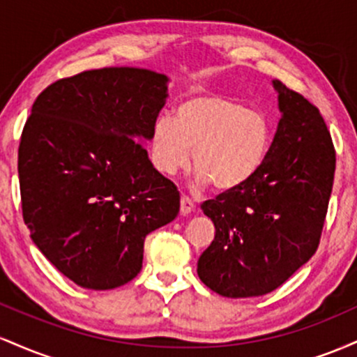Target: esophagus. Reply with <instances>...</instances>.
Wrapping results in <instances>:
<instances>
[{"mask_svg": "<svg viewBox=\"0 0 357 357\" xmlns=\"http://www.w3.org/2000/svg\"><path fill=\"white\" fill-rule=\"evenodd\" d=\"M195 210V203L186 195H181V215H190Z\"/></svg>", "mask_w": 357, "mask_h": 357, "instance_id": "34e87169", "label": "esophagus"}]
</instances>
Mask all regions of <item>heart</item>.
<instances>
[{
    "label": "heart",
    "instance_id": "heart-1",
    "mask_svg": "<svg viewBox=\"0 0 357 357\" xmlns=\"http://www.w3.org/2000/svg\"><path fill=\"white\" fill-rule=\"evenodd\" d=\"M272 126L260 110L215 93L190 97L162 114L151 132V155L162 174H174L191 161L198 178L218 191L247 184L267 159Z\"/></svg>",
    "mask_w": 357,
    "mask_h": 357
}]
</instances>
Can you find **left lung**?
Returning <instances> with one entry per match:
<instances>
[{
	"label": "left lung",
	"mask_w": 357,
	"mask_h": 357,
	"mask_svg": "<svg viewBox=\"0 0 357 357\" xmlns=\"http://www.w3.org/2000/svg\"><path fill=\"white\" fill-rule=\"evenodd\" d=\"M282 119L264 166L243 186L202 204L215 240L198 277L223 297H258L289 280L321 241L335 171L326 122L302 93L273 82Z\"/></svg>",
	"instance_id": "obj_1"
}]
</instances>
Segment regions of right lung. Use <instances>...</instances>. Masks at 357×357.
Instances as JSON below:
<instances>
[{"instance_id":"1","label":"right lung","mask_w":357,"mask_h":357,"mask_svg":"<svg viewBox=\"0 0 357 357\" xmlns=\"http://www.w3.org/2000/svg\"><path fill=\"white\" fill-rule=\"evenodd\" d=\"M167 77L87 70L36 97L18 147L24 225L77 285L116 289L142 268L144 238L179 213V191L154 169L151 139Z\"/></svg>"}]
</instances>
